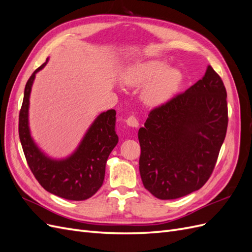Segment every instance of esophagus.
Here are the masks:
<instances>
[{
  "instance_id": "esophagus-1",
  "label": "esophagus",
  "mask_w": 252,
  "mask_h": 252,
  "mask_svg": "<svg viewBox=\"0 0 252 252\" xmlns=\"http://www.w3.org/2000/svg\"><path fill=\"white\" fill-rule=\"evenodd\" d=\"M125 122H126V124L128 126H130V127H133V128L139 127V122H138V120H136V118L133 117V116L129 117Z\"/></svg>"
}]
</instances>
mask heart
<instances>
[{
  "instance_id": "b5f03b06",
  "label": "heart",
  "mask_w": 252,
  "mask_h": 252,
  "mask_svg": "<svg viewBox=\"0 0 252 252\" xmlns=\"http://www.w3.org/2000/svg\"><path fill=\"white\" fill-rule=\"evenodd\" d=\"M183 79L180 69L168 67L164 60L134 63L126 68L122 80L127 86H145L142 101L149 107H158L168 102Z\"/></svg>"
}]
</instances>
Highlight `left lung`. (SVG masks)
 Here are the masks:
<instances>
[{"label":"left lung","instance_id":"left-lung-1","mask_svg":"<svg viewBox=\"0 0 252 252\" xmlns=\"http://www.w3.org/2000/svg\"><path fill=\"white\" fill-rule=\"evenodd\" d=\"M227 94L208 66L185 93L151 110L139 129L144 187L161 200L199 190L215 168L228 125Z\"/></svg>","mask_w":252,"mask_h":252}]
</instances>
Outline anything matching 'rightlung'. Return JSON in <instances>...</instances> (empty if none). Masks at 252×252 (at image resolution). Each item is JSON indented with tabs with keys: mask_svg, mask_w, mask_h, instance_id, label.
Returning a JSON list of instances; mask_svg holds the SVG:
<instances>
[{
	"mask_svg": "<svg viewBox=\"0 0 252 252\" xmlns=\"http://www.w3.org/2000/svg\"><path fill=\"white\" fill-rule=\"evenodd\" d=\"M48 63L42 64L26 83L19 116V135L30 170L48 192L70 201H84L101 188L105 167L112 149L117 146L116 110L98 114L70 156L53 158L37 146L29 128V98L35 74Z\"/></svg>",
	"mask_w": 252,
	"mask_h": 252,
	"instance_id": "add662e5",
	"label": "right lung"
}]
</instances>
